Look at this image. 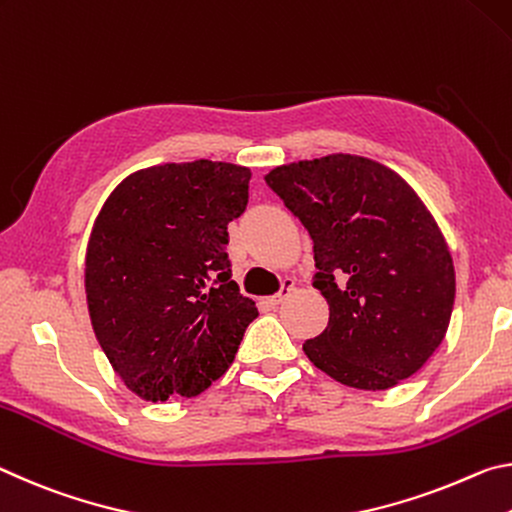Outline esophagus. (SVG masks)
Wrapping results in <instances>:
<instances>
[{
    "label": "esophagus",
    "instance_id": "34e87169",
    "mask_svg": "<svg viewBox=\"0 0 512 512\" xmlns=\"http://www.w3.org/2000/svg\"><path fill=\"white\" fill-rule=\"evenodd\" d=\"M292 292H295V281H292V279H283L281 290L276 292L274 297H270V304H272V306H279L281 301H286V299L292 295Z\"/></svg>",
    "mask_w": 512,
    "mask_h": 512
}]
</instances>
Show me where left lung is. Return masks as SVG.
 <instances>
[{"instance_id": "obj_1", "label": "left lung", "mask_w": 512, "mask_h": 512, "mask_svg": "<svg viewBox=\"0 0 512 512\" xmlns=\"http://www.w3.org/2000/svg\"><path fill=\"white\" fill-rule=\"evenodd\" d=\"M265 183L313 238V286L329 324L304 342L311 363L358 390L413 376L445 338L456 274L415 190L370 158L331 154L274 167Z\"/></svg>"}]
</instances>
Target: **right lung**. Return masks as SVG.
I'll return each mask as SVG.
<instances>
[{"mask_svg":"<svg viewBox=\"0 0 512 512\" xmlns=\"http://www.w3.org/2000/svg\"><path fill=\"white\" fill-rule=\"evenodd\" d=\"M249 179V167L206 158L147 167L97 215L86 254L90 322L142 399L197 397L229 370L258 317L226 254Z\"/></svg>","mask_w":512,"mask_h":512,"instance_id":"right-lung-1","label":"right lung"}]
</instances>
